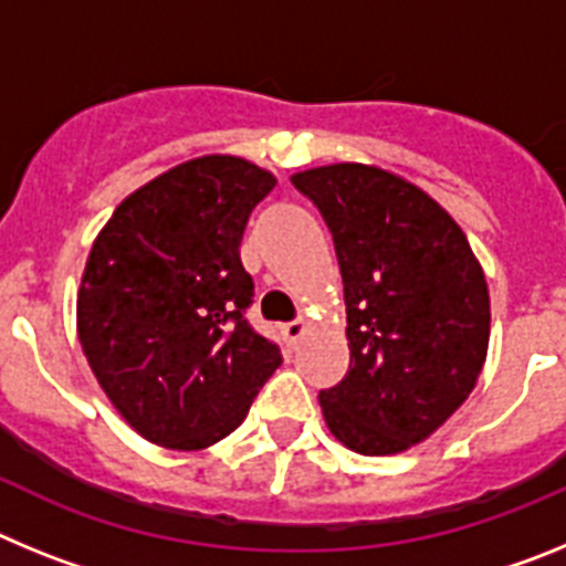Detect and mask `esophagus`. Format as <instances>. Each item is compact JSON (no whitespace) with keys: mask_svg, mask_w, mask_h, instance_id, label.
<instances>
[{"mask_svg":"<svg viewBox=\"0 0 566 566\" xmlns=\"http://www.w3.org/2000/svg\"><path fill=\"white\" fill-rule=\"evenodd\" d=\"M306 328H308V319L297 317V319H292V323H286V326H283V337H286L289 343L294 345L300 337H303V334H306Z\"/></svg>","mask_w":566,"mask_h":566,"instance_id":"esophagus-1","label":"esophagus"}]
</instances>
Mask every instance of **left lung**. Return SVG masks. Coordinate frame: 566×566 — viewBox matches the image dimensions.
Wrapping results in <instances>:
<instances>
[{"label": "left lung", "mask_w": 566, "mask_h": 566, "mask_svg": "<svg viewBox=\"0 0 566 566\" xmlns=\"http://www.w3.org/2000/svg\"><path fill=\"white\" fill-rule=\"evenodd\" d=\"M334 238L352 365L319 408L363 457L424 442L476 388L488 359V280L431 195L371 164L292 175Z\"/></svg>", "instance_id": "1"}]
</instances>
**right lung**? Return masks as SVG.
<instances>
[{
    "label": "right lung",
    "instance_id": "add662e5",
    "mask_svg": "<svg viewBox=\"0 0 566 566\" xmlns=\"http://www.w3.org/2000/svg\"><path fill=\"white\" fill-rule=\"evenodd\" d=\"M277 178L201 155L127 195L93 240L78 343L102 391L147 442L201 451L238 428L283 357L249 326V214Z\"/></svg>",
    "mask_w": 566,
    "mask_h": 566
}]
</instances>
